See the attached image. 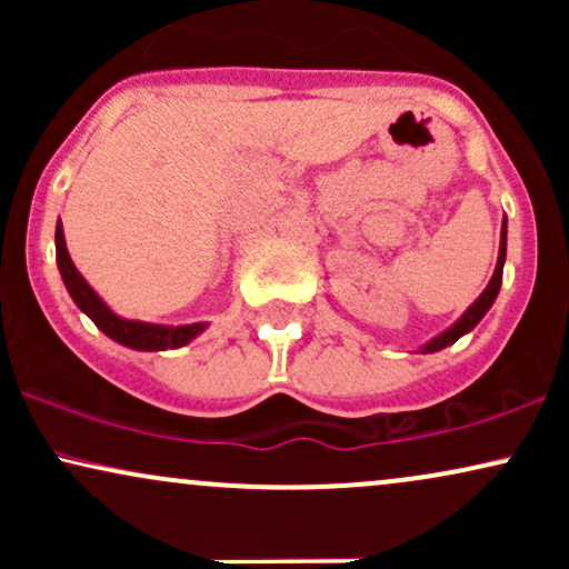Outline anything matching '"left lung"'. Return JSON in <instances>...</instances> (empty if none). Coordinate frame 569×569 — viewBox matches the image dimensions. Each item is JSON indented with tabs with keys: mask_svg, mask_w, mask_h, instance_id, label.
Instances as JSON below:
<instances>
[{
	"mask_svg": "<svg viewBox=\"0 0 569 569\" xmlns=\"http://www.w3.org/2000/svg\"><path fill=\"white\" fill-rule=\"evenodd\" d=\"M502 262H506V224H502V232H500V257H498V267H495V276H492V280H489V286L485 289V293H481V297L476 299V302H473L471 307H468L466 316H462L460 321H457V323L452 326V329L443 331L441 337L430 339L426 348H422V352H436V350L447 348V345L457 342V339H460L462 335H468V331H471L473 326L479 323L481 318H485V312L489 310V307H492L495 299H498V291H500V283H502Z\"/></svg>",
	"mask_w": 569,
	"mask_h": 569,
	"instance_id": "left-lung-1",
	"label": "left lung"
}]
</instances>
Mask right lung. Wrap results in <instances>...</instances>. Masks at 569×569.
Here are the masks:
<instances>
[{"mask_svg": "<svg viewBox=\"0 0 569 569\" xmlns=\"http://www.w3.org/2000/svg\"><path fill=\"white\" fill-rule=\"evenodd\" d=\"M56 262L61 270L63 283L74 299L77 307L82 312H88V318L107 337H112L114 342L128 345L133 350H173L187 345L189 339L198 337L206 323H189V326H154V323H141V321H126V318L114 316L107 305L101 302V297L90 289L88 280L80 276L74 262H71L67 251V240H63V227L58 221L56 227Z\"/></svg>", "mask_w": 569, "mask_h": 569, "instance_id": "right-lung-1", "label": "right lung"}]
</instances>
